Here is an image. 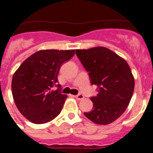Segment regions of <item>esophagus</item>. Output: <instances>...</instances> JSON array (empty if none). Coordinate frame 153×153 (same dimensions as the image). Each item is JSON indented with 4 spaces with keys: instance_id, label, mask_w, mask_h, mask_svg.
<instances>
[{
    "instance_id": "esophagus-1",
    "label": "esophagus",
    "mask_w": 153,
    "mask_h": 153,
    "mask_svg": "<svg viewBox=\"0 0 153 153\" xmlns=\"http://www.w3.org/2000/svg\"><path fill=\"white\" fill-rule=\"evenodd\" d=\"M75 97L76 99H77V100H82V99L84 98L83 94H80V93H79V94H77V95H76Z\"/></svg>"
}]
</instances>
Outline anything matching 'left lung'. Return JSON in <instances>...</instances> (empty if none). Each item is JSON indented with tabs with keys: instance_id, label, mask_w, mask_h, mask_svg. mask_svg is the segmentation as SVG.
Listing matches in <instances>:
<instances>
[{
	"instance_id": "left-lung-1",
	"label": "left lung",
	"mask_w": 153,
	"mask_h": 153,
	"mask_svg": "<svg viewBox=\"0 0 153 153\" xmlns=\"http://www.w3.org/2000/svg\"><path fill=\"white\" fill-rule=\"evenodd\" d=\"M76 54L98 92L90 97L93 108L84 113L85 117L100 125L114 122L125 112L134 91L130 67L124 59L103 47L76 50Z\"/></svg>"
}]
</instances>
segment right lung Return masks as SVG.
<instances>
[{
	"instance_id": "obj_1",
	"label": "right lung",
	"mask_w": 153,
	"mask_h": 153,
	"mask_svg": "<svg viewBox=\"0 0 153 153\" xmlns=\"http://www.w3.org/2000/svg\"><path fill=\"white\" fill-rule=\"evenodd\" d=\"M74 53V50L37 51L24 60L14 73L11 83L13 100L29 121L46 123L60 114L67 97L61 93L58 74L62 64Z\"/></svg>"
}]
</instances>
